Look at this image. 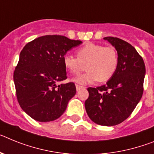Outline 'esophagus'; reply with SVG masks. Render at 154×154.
<instances>
[{"instance_id": "1", "label": "esophagus", "mask_w": 154, "mask_h": 154, "mask_svg": "<svg viewBox=\"0 0 154 154\" xmlns=\"http://www.w3.org/2000/svg\"><path fill=\"white\" fill-rule=\"evenodd\" d=\"M84 88H84V87H82V86H80V85H76V89H77V91L80 90H81V89H84Z\"/></svg>"}]
</instances>
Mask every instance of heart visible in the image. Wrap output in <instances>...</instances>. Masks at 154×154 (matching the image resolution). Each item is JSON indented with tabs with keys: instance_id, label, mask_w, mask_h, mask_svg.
<instances>
[{
	"instance_id": "obj_1",
	"label": "heart",
	"mask_w": 154,
	"mask_h": 154,
	"mask_svg": "<svg viewBox=\"0 0 154 154\" xmlns=\"http://www.w3.org/2000/svg\"><path fill=\"white\" fill-rule=\"evenodd\" d=\"M76 53L77 57L66 54L63 60L65 68L73 75L79 74L85 68L87 69L86 73L73 80L79 85H88L97 81L106 82L117 70L119 57L113 46L88 43L79 48Z\"/></svg>"
}]
</instances>
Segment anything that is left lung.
I'll use <instances>...</instances> for the list:
<instances>
[{
  "mask_svg": "<svg viewBox=\"0 0 154 154\" xmlns=\"http://www.w3.org/2000/svg\"><path fill=\"white\" fill-rule=\"evenodd\" d=\"M117 50L119 65L114 76L97 88H88L85 109L97 125L112 126L131 115L143 93L146 67L133 45L116 37H105Z\"/></svg>",
  "mask_w": 154,
  "mask_h": 154,
  "instance_id": "1",
  "label": "left lung"
}]
</instances>
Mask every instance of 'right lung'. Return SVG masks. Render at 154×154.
<instances>
[{"label": "right lung", "mask_w": 154, "mask_h": 154, "mask_svg": "<svg viewBox=\"0 0 154 154\" xmlns=\"http://www.w3.org/2000/svg\"><path fill=\"white\" fill-rule=\"evenodd\" d=\"M81 43L49 35L31 41L21 51L14 72L16 95L22 110L33 119L46 122L63 114L76 87L73 82L58 85L67 78L63 60Z\"/></svg>", "instance_id": "obj_1"}]
</instances>
